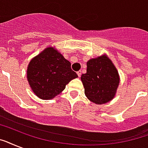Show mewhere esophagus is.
I'll return each instance as SVG.
<instances>
[{
	"label": "esophagus",
	"instance_id": "1",
	"mask_svg": "<svg viewBox=\"0 0 148 148\" xmlns=\"http://www.w3.org/2000/svg\"><path fill=\"white\" fill-rule=\"evenodd\" d=\"M77 74L78 77H80L81 76V71H79L77 72Z\"/></svg>",
	"mask_w": 148,
	"mask_h": 148
}]
</instances>
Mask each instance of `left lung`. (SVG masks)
Here are the masks:
<instances>
[{
	"mask_svg": "<svg viewBox=\"0 0 148 148\" xmlns=\"http://www.w3.org/2000/svg\"><path fill=\"white\" fill-rule=\"evenodd\" d=\"M87 73L81 75L84 93L93 103L102 104L114 97L119 84L116 67L107 56L88 60Z\"/></svg>",
	"mask_w": 148,
	"mask_h": 148,
	"instance_id": "obj_1",
	"label": "left lung"
}]
</instances>
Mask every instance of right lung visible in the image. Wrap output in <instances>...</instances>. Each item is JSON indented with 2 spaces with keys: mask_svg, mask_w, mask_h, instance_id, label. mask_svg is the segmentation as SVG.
Masks as SVG:
<instances>
[{
  "mask_svg": "<svg viewBox=\"0 0 148 148\" xmlns=\"http://www.w3.org/2000/svg\"><path fill=\"white\" fill-rule=\"evenodd\" d=\"M27 73L34 93L46 100L59 95L66 84L78 77L71 70V63L52 47H47L33 58Z\"/></svg>",
  "mask_w": 148,
  "mask_h": 148,
  "instance_id": "1",
  "label": "right lung"
}]
</instances>
